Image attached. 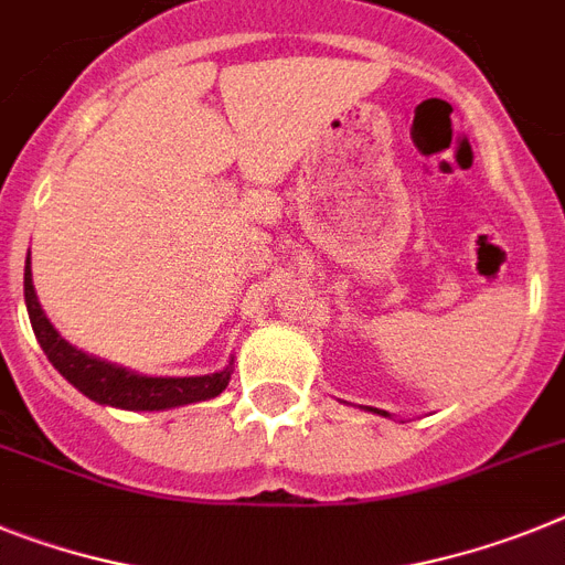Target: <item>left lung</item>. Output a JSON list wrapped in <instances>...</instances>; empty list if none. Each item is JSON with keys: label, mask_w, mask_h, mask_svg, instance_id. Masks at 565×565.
I'll use <instances>...</instances> for the list:
<instances>
[{"label": "left lung", "mask_w": 565, "mask_h": 565, "mask_svg": "<svg viewBox=\"0 0 565 565\" xmlns=\"http://www.w3.org/2000/svg\"><path fill=\"white\" fill-rule=\"evenodd\" d=\"M367 411H373V414H379V416H391L387 411H379V407H367Z\"/></svg>", "instance_id": "1"}]
</instances>
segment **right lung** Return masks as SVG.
Returning a JSON list of instances; mask_svg holds the SVG:
<instances>
[{"mask_svg":"<svg viewBox=\"0 0 565 565\" xmlns=\"http://www.w3.org/2000/svg\"><path fill=\"white\" fill-rule=\"evenodd\" d=\"M25 307L33 335L49 355V362L83 396H88L97 405L120 407V411H169V407L215 399L230 385L232 362L224 371L206 373V376H146V373L129 371L122 364L106 362L99 355L68 344L63 335L56 333V327L49 321L40 298H36V290H33L31 249H28L25 258Z\"/></svg>","mask_w":565,"mask_h":565,"instance_id":"obj_1","label":"right lung"}]
</instances>
